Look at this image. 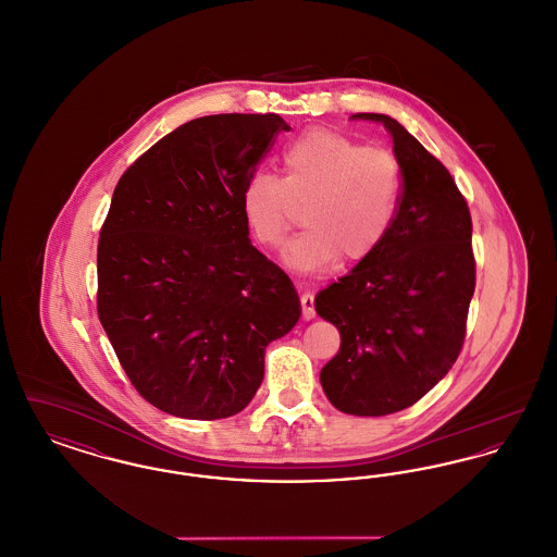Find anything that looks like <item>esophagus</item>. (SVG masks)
<instances>
[{"mask_svg":"<svg viewBox=\"0 0 557 557\" xmlns=\"http://www.w3.org/2000/svg\"><path fill=\"white\" fill-rule=\"evenodd\" d=\"M300 307H302V318L307 321L315 318V296H313V292H305L300 296Z\"/></svg>","mask_w":557,"mask_h":557,"instance_id":"esophagus-1","label":"esophagus"}]
</instances>
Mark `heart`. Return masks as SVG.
Instances as JSON below:
<instances>
[{
  "instance_id": "b5f03b06",
  "label": "heart",
  "mask_w": 557,
  "mask_h": 557,
  "mask_svg": "<svg viewBox=\"0 0 557 557\" xmlns=\"http://www.w3.org/2000/svg\"><path fill=\"white\" fill-rule=\"evenodd\" d=\"M403 194L397 157L332 129L302 133L282 154V177L255 173L242 211L259 244L280 248L305 207L307 230L286 248V263L321 273L363 261L388 236Z\"/></svg>"
}]
</instances>
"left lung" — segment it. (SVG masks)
Returning a JSON list of instances; mask_svg holds the SVG:
<instances>
[{
    "instance_id": "8db88e82",
    "label": "left lung",
    "mask_w": 557,
    "mask_h": 557,
    "mask_svg": "<svg viewBox=\"0 0 557 557\" xmlns=\"http://www.w3.org/2000/svg\"><path fill=\"white\" fill-rule=\"evenodd\" d=\"M382 123L403 171L395 223L380 248L315 298L319 318L341 332L321 370L330 403L377 418L411 407L453 368L476 288L472 216L449 171L386 114Z\"/></svg>"
}]
</instances>
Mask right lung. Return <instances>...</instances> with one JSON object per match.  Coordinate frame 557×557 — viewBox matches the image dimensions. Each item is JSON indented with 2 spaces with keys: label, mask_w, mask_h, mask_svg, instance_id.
Here are the masks:
<instances>
[{
  "label": "right lung",
  "mask_w": 557,
  "mask_h": 557,
  "mask_svg": "<svg viewBox=\"0 0 557 557\" xmlns=\"http://www.w3.org/2000/svg\"><path fill=\"white\" fill-rule=\"evenodd\" d=\"M290 132L280 114H212L123 173L98 242V318L135 391L187 420L239 413L265 348L300 318L290 277L248 238L242 191Z\"/></svg>",
  "instance_id": "1"
}]
</instances>
